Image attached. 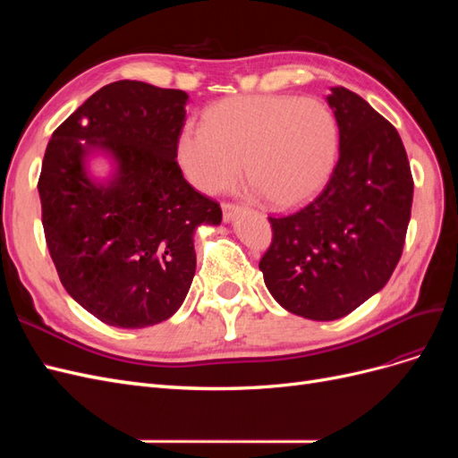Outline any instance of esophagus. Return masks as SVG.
I'll return each instance as SVG.
<instances>
[{
    "instance_id": "obj_1",
    "label": "esophagus",
    "mask_w": 458,
    "mask_h": 458,
    "mask_svg": "<svg viewBox=\"0 0 458 458\" xmlns=\"http://www.w3.org/2000/svg\"><path fill=\"white\" fill-rule=\"evenodd\" d=\"M241 212H242L241 206L225 202V204H224V221H225V224H229V221H233Z\"/></svg>"
}]
</instances>
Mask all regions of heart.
I'll list each match as a JSON object with an SVG mask.
<instances>
[{
    "label": "heart",
    "instance_id": "b5f03b06",
    "mask_svg": "<svg viewBox=\"0 0 458 458\" xmlns=\"http://www.w3.org/2000/svg\"><path fill=\"white\" fill-rule=\"evenodd\" d=\"M332 108L315 97L244 95L208 110L187 126L177 157L189 182L208 195L246 179L275 208H293L323 187L338 157Z\"/></svg>",
    "mask_w": 458,
    "mask_h": 458
}]
</instances>
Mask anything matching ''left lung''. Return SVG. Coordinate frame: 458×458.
Instances as JSON below:
<instances>
[{
	"label": "left lung",
	"instance_id": "1",
	"mask_svg": "<svg viewBox=\"0 0 458 458\" xmlns=\"http://www.w3.org/2000/svg\"><path fill=\"white\" fill-rule=\"evenodd\" d=\"M340 157L325 189L300 212L269 217L273 241L259 259L281 306L335 321L386 286L403 252L412 175L397 130L365 99L330 88Z\"/></svg>",
	"mask_w": 458,
	"mask_h": 458
}]
</instances>
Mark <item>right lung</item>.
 <instances>
[{"instance_id":"add662e5","label":"right lung","mask_w":458,"mask_h":458,"mask_svg":"<svg viewBox=\"0 0 458 458\" xmlns=\"http://www.w3.org/2000/svg\"><path fill=\"white\" fill-rule=\"evenodd\" d=\"M189 95L120 80L53 131L38 182L41 224L66 293L99 321L145 328L170 318L197 269L195 231L221 208L177 164ZM114 162L103 182L91 156Z\"/></svg>"}]
</instances>
